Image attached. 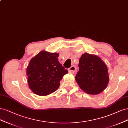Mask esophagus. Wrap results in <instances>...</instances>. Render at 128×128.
<instances>
[{
  "label": "esophagus",
  "mask_w": 128,
  "mask_h": 128,
  "mask_svg": "<svg viewBox=\"0 0 128 128\" xmlns=\"http://www.w3.org/2000/svg\"><path fill=\"white\" fill-rule=\"evenodd\" d=\"M76 71V68L74 66H72L71 67H70L68 69V72L71 73H74Z\"/></svg>",
  "instance_id": "34e87169"
}]
</instances>
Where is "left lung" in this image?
<instances>
[{"instance_id": "8db88e82", "label": "left lung", "mask_w": 128, "mask_h": 128, "mask_svg": "<svg viewBox=\"0 0 128 128\" xmlns=\"http://www.w3.org/2000/svg\"><path fill=\"white\" fill-rule=\"evenodd\" d=\"M79 68L75 78L83 91L96 94L106 88L109 81L108 70L100 57L85 53L79 60Z\"/></svg>"}]
</instances>
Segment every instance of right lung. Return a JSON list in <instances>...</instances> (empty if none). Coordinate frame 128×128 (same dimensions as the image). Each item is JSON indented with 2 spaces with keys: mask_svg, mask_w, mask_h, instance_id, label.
I'll list each match as a JSON object with an SVG mask.
<instances>
[{
  "mask_svg": "<svg viewBox=\"0 0 128 128\" xmlns=\"http://www.w3.org/2000/svg\"><path fill=\"white\" fill-rule=\"evenodd\" d=\"M59 54L40 52L30 61L26 68L30 89L39 96H46L58 88L60 81L68 73L58 60Z\"/></svg>",
  "mask_w": 128,
  "mask_h": 128,
  "instance_id": "add662e5",
  "label": "right lung"
}]
</instances>
